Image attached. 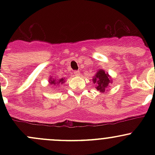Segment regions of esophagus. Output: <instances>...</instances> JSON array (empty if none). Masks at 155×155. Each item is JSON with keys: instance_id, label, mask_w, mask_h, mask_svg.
<instances>
[{"instance_id": "obj_1", "label": "esophagus", "mask_w": 155, "mask_h": 155, "mask_svg": "<svg viewBox=\"0 0 155 155\" xmlns=\"http://www.w3.org/2000/svg\"><path fill=\"white\" fill-rule=\"evenodd\" d=\"M73 73H74L75 76H79V75H80V72H79V70H74Z\"/></svg>"}]
</instances>
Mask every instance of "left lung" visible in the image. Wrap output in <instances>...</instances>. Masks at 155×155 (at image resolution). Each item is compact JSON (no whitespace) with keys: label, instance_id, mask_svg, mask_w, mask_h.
<instances>
[{"label":"left lung","instance_id":"1","mask_svg":"<svg viewBox=\"0 0 155 155\" xmlns=\"http://www.w3.org/2000/svg\"><path fill=\"white\" fill-rule=\"evenodd\" d=\"M93 81L94 84H96V88L101 92L105 91V89L109 85V83L111 82L108 73H106L103 70L97 71V74L95 75V77H94Z\"/></svg>","mask_w":155,"mask_h":155}]
</instances>
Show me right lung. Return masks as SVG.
Instances as JSON below:
<instances>
[{"mask_svg": "<svg viewBox=\"0 0 155 155\" xmlns=\"http://www.w3.org/2000/svg\"><path fill=\"white\" fill-rule=\"evenodd\" d=\"M60 82L61 84L63 83V82H64V79H63V78H62V79H61L60 80H58V82L56 80H54V79H51V78H50V79H49V83L51 84V85H56V84H57V83L60 84Z\"/></svg>", "mask_w": 155, "mask_h": 155, "instance_id": "right-lung-1", "label": "right lung"}]
</instances>
